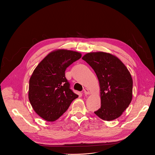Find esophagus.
I'll list each match as a JSON object with an SVG mask.
<instances>
[{"mask_svg": "<svg viewBox=\"0 0 155 155\" xmlns=\"http://www.w3.org/2000/svg\"><path fill=\"white\" fill-rule=\"evenodd\" d=\"M84 93L85 95H88L89 94H90V91H89L88 89L85 88L84 90Z\"/></svg>", "mask_w": 155, "mask_h": 155, "instance_id": "obj_1", "label": "esophagus"}]
</instances>
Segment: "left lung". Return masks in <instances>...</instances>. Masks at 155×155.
<instances>
[{
    "mask_svg": "<svg viewBox=\"0 0 155 155\" xmlns=\"http://www.w3.org/2000/svg\"><path fill=\"white\" fill-rule=\"evenodd\" d=\"M82 59L92 68L99 81L101 107L94 113L105 120L117 119L132 101L133 79L129 71L110 53H89Z\"/></svg>",
    "mask_w": 155,
    "mask_h": 155,
    "instance_id": "8db88e82",
    "label": "left lung"
}]
</instances>
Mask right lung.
Segmentation results:
<instances>
[{"label":"right lung","mask_w":155,"mask_h":155,"mask_svg":"<svg viewBox=\"0 0 155 155\" xmlns=\"http://www.w3.org/2000/svg\"><path fill=\"white\" fill-rule=\"evenodd\" d=\"M82 54L59 50L48 54L34 70L29 80V100L38 114L48 121L58 119L78 97L70 89L65 70Z\"/></svg>","instance_id":"right-lung-1"}]
</instances>
